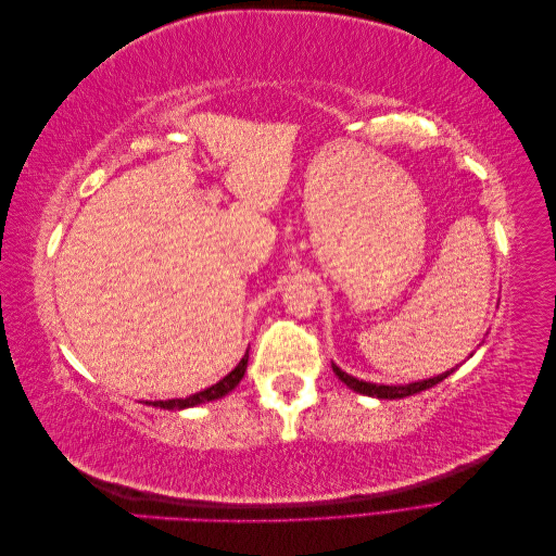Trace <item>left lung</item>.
<instances>
[{
  "mask_svg": "<svg viewBox=\"0 0 556 556\" xmlns=\"http://www.w3.org/2000/svg\"><path fill=\"white\" fill-rule=\"evenodd\" d=\"M331 368H333V374L339 376V380L350 387V390H355V392L366 394V396H376V399H406V396H413V394H419V392L429 390V387L443 382V380L450 376V371H447V374H443V376H435V378H429V380H422V382L392 384V387H390V384H374V382H364V380L352 378V376H348L345 371H341V368L336 366V364H331Z\"/></svg>",
  "mask_w": 556,
  "mask_h": 556,
  "instance_id": "1",
  "label": "left lung"
}]
</instances>
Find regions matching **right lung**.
Instances as JSON below:
<instances>
[{"label": "right lung", "instance_id": "add662e5", "mask_svg": "<svg viewBox=\"0 0 556 556\" xmlns=\"http://www.w3.org/2000/svg\"><path fill=\"white\" fill-rule=\"evenodd\" d=\"M245 368H248V355L239 362V366L233 368V371L229 376H225L220 382H215L213 387H208V390L204 392H197L188 399H169V401H153V406L157 408H164V410H180V408H192L197 406V403H206V401H215V399H223L225 394H229L233 387H237L243 376H245Z\"/></svg>", "mask_w": 556, "mask_h": 556}]
</instances>
